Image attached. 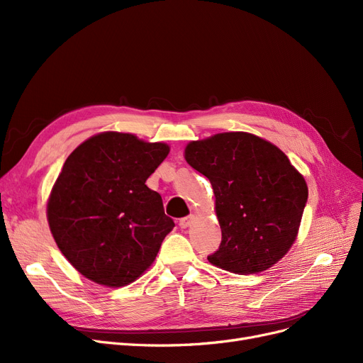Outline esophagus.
Here are the masks:
<instances>
[{"label":"esophagus","mask_w":363,"mask_h":363,"mask_svg":"<svg viewBox=\"0 0 363 363\" xmlns=\"http://www.w3.org/2000/svg\"><path fill=\"white\" fill-rule=\"evenodd\" d=\"M194 220V216H186V218H182L181 220H179V226L182 228V230H186V228L191 225V222Z\"/></svg>","instance_id":"esophagus-1"}]
</instances>
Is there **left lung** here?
Wrapping results in <instances>:
<instances>
[{
    "mask_svg": "<svg viewBox=\"0 0 363 363\" xmlns=\"http://www.w3.org/2000/svg\"><path fill=\"white\" fill-rule=\"evenodd\" d=\"M186 163L212 184L222 230L207 260L233 274L272 268L294 244L308 184L272 143L249 132H222L188 143Z\"/></svg>",
    "mask_w": 363,
    "mask_h": 363,
    "instance_id": "obj_1",
    "label": "left lung"
}]
</instances>
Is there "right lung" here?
Returning a JSON list of instances; mask_svg holds the SVG:
<instances>
[{
    "label": "right lung",
    "mask_w": 363,
    "mask_h": 363,
    "mask_svg": "<svg viewBox=\"0 0 363 363\" xmlns=\"http://www.w3.org/2000/svg\"><path fill=\"white\" fill-rule=\"evenodd\" d=\"M170 147L106 130L66 159L47 201L52 238L73 268L104 287H125L156 260L174 220L145 181Z\"/></svg>",
    "instance_id": "add662e5"
}]
</instances>
